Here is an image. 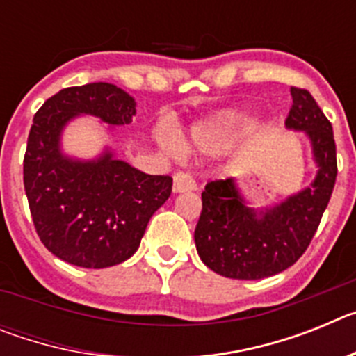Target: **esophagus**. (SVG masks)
Segmentation results:
<instances>
[{"label": "esophagus", "mask_w": 356, "mask_h": 356, "mask_svg": "<svg viewBox=\"0 0 356 356\" xmlns=\"http://www.w3.org/2000/svg\"><path fill=\"white\" fill-rule=\"evenodd\" d=\"M191 191H196V181L191 175L187 172H176L172 176V193L181 194V193H191Z\"/></svg>", "instance_id": "1"}]
</instances>
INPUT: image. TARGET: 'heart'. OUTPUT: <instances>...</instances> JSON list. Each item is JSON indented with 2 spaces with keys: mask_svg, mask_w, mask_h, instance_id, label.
<instances>
[{
  "mask_svg": "<svg viewBox=\"0 0 356 356\" xmlns=\"http://www.w3.org/2000/svg\"><path fill=\"white\" fill-rule=\"evenodd\" d=\"M253 127V119L242 112H226L209 121L197 122L191 130V146L201 153H217L238 134ZM160 144L171 153H181V143L176 135H162Z\"/></svg>",
  "mask_w": 356,
  "mask_h": 356,
  "instance_id": "heart-1",
  "label": "heart"
}]
</instances>
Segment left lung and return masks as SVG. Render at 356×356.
Listing matches in <instances>:
<instances>
[{"label":"left lung","instance_id":"1","mask_svg":"<svg viewBox=\"0 0 356 356\" xmlns=\"http://www.w3.org/2000/svg\"><path fill=\"white\" fill-rule=\"evenodd\" d=\"M292 108L285 128L308 139L316 176L285 200L253 207L235 178L207 184L194 232L200 259L217 275L260 280L291 267L308 248L328 207L337 178L333 130L308 90L291 87Z\"/></svg>","mask_w":356,"mask_h":356}]
</instances>
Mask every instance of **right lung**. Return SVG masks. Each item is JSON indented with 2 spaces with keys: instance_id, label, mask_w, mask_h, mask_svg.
<instances>
[{
  "instance_id": "right-lung-1",
  "label": "right lung",
  "mask_w": 356,
  "mask_h": 356,
  "mask_svg": "<svg viewBox=\"0 0 356 356\" xmlns=\"http://www.w3.org/2000/svg\"><path fill=\"white\" fill-rule=\"evenodd\" d=\"M134 97L118 85L97 81L51 96L33 118L23 178L40 241L64 262L103 269L139 250L151 216L171 196V176H151L118 159L110 146L94 159H78L62 146L69 122L81 115L130 124Z\"/></svg>"
}]
</instances>
